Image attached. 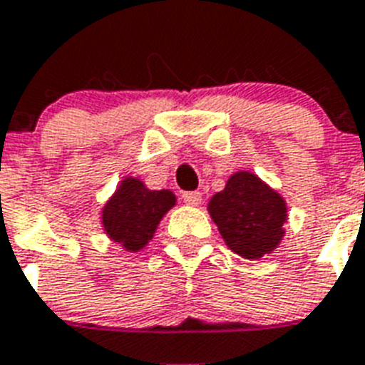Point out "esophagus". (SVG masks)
<instances>
[{
	"instance_id": "1",
	"label": "esophagus",
	"mask_w": 365,
	"mask_h": 365,
	"mask_svg": "<svg viewBox=\"0 0 365 365\" xmlns=\"http://www.w3.org/2000/svg\"><path fill=\"white\" fill-rule=\"evenodd\" d=\"M183 202L189 204V206H198V204L202 202V192L200 191L183 192Z\"/></svg>"
}]
</instances>
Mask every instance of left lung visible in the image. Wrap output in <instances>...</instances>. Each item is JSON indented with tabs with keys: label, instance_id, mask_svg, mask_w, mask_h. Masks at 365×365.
<instances>
[{
	"label": "left lung",
	"instance_id": "obj_1",
	"mask_svg": "<svg viewBox=\"0 0 365 365\" xmlns=\"http://www.w3.org/2000/svg\"><path fill=\"white\" fill-rule=\"evenodd\" d=\"M210 217L234 253L259 260L274 253L285 236V198L250 170L230 174L223 191L208 202Z\"/></svg>",
	"mask_w": 365,
	"mask_h": 365
}]
</instances>
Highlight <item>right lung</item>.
I'll list each match as a JSON object with an SVG mask.
<instances>
[{
    "instance_id": "obj_1",
    "label": "right lung",
    "mask_w": 365,
    "mask_h": 365,
    "mask_svg": "<svg viewBox=\"0 0 365 365\" xmlns=\"http://www.w3.org/2000/svg\"><path fill=\"white\" fill-rule=\"evenodd\" d=\"M176 206L168 189H150L140 178L123 176L101 210V225L112 242L127 253H138L153 238L161 219Z\"/></svg>"
}]
</instances>
